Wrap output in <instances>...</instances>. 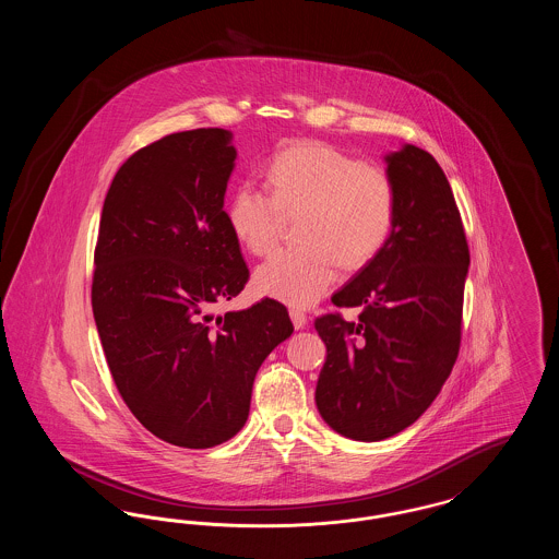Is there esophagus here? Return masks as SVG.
<instances>
[{"instance_id":"obj_1","label":"esophagus","mask_w":559,"mask_h":559,"mask_svg":"<svg viewBox=\"0 0 559 559\" xmlns=\"http://www.w3.org/2000/svg\"><path fill=\"white\" fill-rule=\"evenodd\" d=\"M289 317H292L293 326H295V329H304V326L308 324V317H306V312H301V310H297V308H292V310H289Z\"/></svg>"}]
</instances>
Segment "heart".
I'll use <instances>...</instances> for the list:
<instances>
[{
    "label": "heart",
    "mask_w": 559,
    "mask_h": 559,
    "mask_svg": "<svg viewBox=\"0 0 559 559\" xmlns=\"http://www.w3.org/2000/svg\"><path fill=\"white\" fill-rule=\"evenodd\" d=\"M270 193L242 182L226 203L233 237L253 255L281 239L285 217L301 213L299 247L281 249L255 272L262 295L289 306H312L337 281L340 266H365L396 226L399 190L392 174L344 151L301 142L278 151L266 167Z\"/></svg>",
    "instance_id": "b5f03b06"
}]
</instances>
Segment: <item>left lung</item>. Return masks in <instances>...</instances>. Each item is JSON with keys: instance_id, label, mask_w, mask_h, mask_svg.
Listing matches in <instances>:
<instances>
[{"instance_id": "left-lung-1", "label": "left lung", "mask_w": 559, "mask_h": 559, "mask_svg": "<svg viewBox=\"0 0 559 559\" xmlns=\"http://www.w3.org/2000/svg\"><path fill=\"white\" fill-rule=\"evenodd\" d=\"M399 190L388 245L346 287L340 312L314 322L326 346L317 406L337 433L377 442L415 424L440 394L461 346L469 247L451 185L427 151L404 144L385 157Z\"/></svg>"}]
</instances>
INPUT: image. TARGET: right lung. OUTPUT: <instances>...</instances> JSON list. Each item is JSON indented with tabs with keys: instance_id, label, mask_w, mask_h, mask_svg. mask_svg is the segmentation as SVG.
I'll return each instance as SVG.
<instances>
[{
	"instance_id": "add662e5",
	"label": "right lung",
	"mask_w": 559,
	"mask_h": 559,
	"mask_svg": "<svg viewBox=\"0 0 559 559\" xmlns=\"http://www.w3.org/2000/svg\"><path fill=\"white\" fill-rule=\"evenodd\" d=\"M235 159L219 128L135 151L108 188L94 251L92 310L112 381L142 426L185 449L245 426L255 372L293 333L270 297L213 317L249 281L224 212Z\"/></svg>"
}]
</instances>
